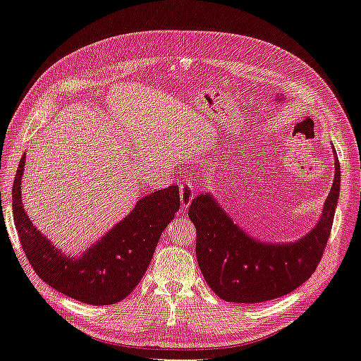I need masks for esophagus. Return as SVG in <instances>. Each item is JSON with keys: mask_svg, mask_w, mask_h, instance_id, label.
<instances>
[{"mask_svg": "<svg viewBox=\"0 0 361 361\" xmlns=\"http://www.w3.org/2000/svg\"><path fill=\"white\" fill-rule=\"evenodd\" d=\"M194 197V183L191 180H187L180 185V202L183 208H188Z\"/></svg>", "mask_w": 361, "mask_h": 361, "instance_id": "obj_1", "label": "esophagus"}]
</instances>
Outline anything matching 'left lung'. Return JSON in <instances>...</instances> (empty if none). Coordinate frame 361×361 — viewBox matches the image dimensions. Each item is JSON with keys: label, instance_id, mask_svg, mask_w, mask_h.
<instances>
[{"label": "left lung", "instance_id": "8db88e82", "mask_svg": "<svg viewBox=\"0 0 361 361\" xmlns=\"http://www.w3.org/2000/svg\"><path fill=\"white\" fill-rule=\"evenodd\" d=\"M334 152V180L322 214L308 233L291 243L250 237L211 192L192 199L188 217L197 231L196 255L211 290L226 302L258 304L293 291L314 274L333 228L340 194V164Z\"/></svg>", "mask_w": 361, "mask_h": 361}]
</instances>
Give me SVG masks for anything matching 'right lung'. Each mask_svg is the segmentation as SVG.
I'll return each instance as SVG.
<instances>
[{
  "label": "right lung",
  "instance_id": "1",
  "mask_svg": "<svg viewBox=\"0 0 361 361\" xmlns=\"http://www.w3.org/2000/svg\"><path fill=\"white\" fill-rule=\"evenodd\" d=\"M25 153L13 180V220L25 257L44 282L90 305L123 300L144 276L164 229L180 207L179 187L150 192L79 257L63 253L28 219L21 199Z\"/></svg>",
  "mask_w": 361,
  "mask_h": 361
}]
</instances>
